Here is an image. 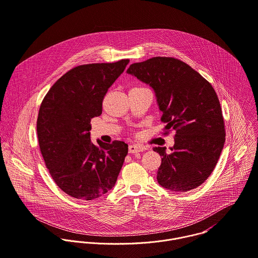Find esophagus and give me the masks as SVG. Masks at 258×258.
<instances>
[{
	"instance_id": "34e87169",
	"label": "esophagus",
	"mask_w": 258,
	"mask_h": 258,
	"mask_svg": "<svg viewBox=\"0 0 258 258\" xmlns=\"http://www.w3.org/2000/svg\"><path fill=\"white\" fill-rule=\"evenodd\" d=\"M147 148L145 146L139 145V144H131L129 145V153H139L142 151H145Z\"/></svg>"
}]
</instances>
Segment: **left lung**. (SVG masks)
Returning a JSON list of instances; mask_svg holds the SVG:
<instances>
[{
	"label": "left lung",
	"mask_w": 258,
	"mask_h": 258,
	"mask_svg": "<svg viewBox=\"0 0 258 258\" xmlns=\"http://www.w3.org/2000/svg\"><path fill=\"white\" fill-rule=\"evenodd\" d=\"M127 73L153 89L165 130L175 131L170 153L166 147L153 148L162 157L159 185L175 192L197 188L214 170L225 142L213 87L186 63L168 57L134 63Z\"/></svg>",
	"instance_id": "obj_1"
}]
</instances>
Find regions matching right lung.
Here are the masks:
<instances>
[{
	"label": "right lung",
	"mask_w": 258,
	"mask_h": 258,
	"mask_svg": "<svg viewBox=\"0 0 258 258\" xmlns=\"http://www.w3.org/2000/svg\"><path fill=\"white\" fill-rule=\"evenodd\" d=\"M129 60L81 65L63 75L45 96L39 110L37 134L42 156L55 183L71 197L93 200L117 181L128 145L90 139L91 119L102 114L108 89Z\"/></svg>",
	"instance_id": "1"
}]
</instances>
